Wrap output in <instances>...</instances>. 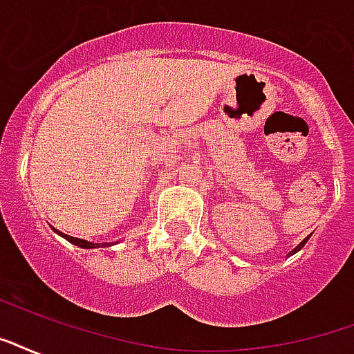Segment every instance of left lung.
Instances as JSON below:
<instances>
[{"label":"left lung","instance_id":"1","mask_svg":"<svg viewBox=\"0 0 354 354\" xmlns=\"http://www.w3.org/2000/svg\"><path fill=\"white\" fill-rule=\"evenodd\" d=\"M310 237V236H308ZM308 237H304V239H303V241H301V243H299V245H297V247H295V249H293V250H291V252H290V254H295V252H299V250H301V249H303V247H304V245H306V241H308Z\"/></svg>","mask_w":354,"mask_h":354}]
</instances>
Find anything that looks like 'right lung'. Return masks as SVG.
<instances>
[{
    "label": "right lung",
    "instance_id": "1",
    "mask_svg": "<svg viewBox=\"0 0 354 354\" xmlns=\"http://www.w3.org/2000/svg\"><path fill=\"white\" fill-rule=\"evenodd\" d=\"M55 230V228H53ZM59 234V236H63L66 241H70L72 245H75V247H81V249H98V247H107V243H91L87 241V239H80V237H72V236H66V234H63V232L55 230Z\"/></svg>",
    "mask_w": 354,
    "mask_h": 354
}]
</instances>
